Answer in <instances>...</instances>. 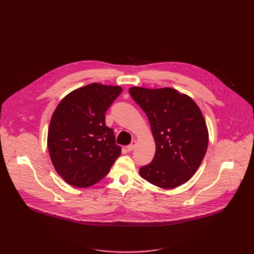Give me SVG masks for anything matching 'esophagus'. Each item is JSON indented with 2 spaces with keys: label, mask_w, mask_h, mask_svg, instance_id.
Here are the masks:
<instances>
[{
  "label": "esophagus",
  "mask_w": 254,
  "mask_h": 254,
  "mask_svg": "<svg viewBox=\"0 0 254 254\" xmlns=\"http://www.w3.org/2000/svg\"><path fill=\"white\" fill-rule=\"evenodd\" d=\"M136 145H137V141H136V140H133L130 145H127V150H128V151H132V150L136 147Z\"/></svg>",
  "instance_id": "obj_1"
}]
</instances>
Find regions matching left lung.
Instances as JSON below:
<instances>
[{
    "instance_id": "obj_1",
    "label": "left lung",
    "mask_w": 254,
    "mask_h": 254,
    "mask_svg": "<svg viewBox=\"0 0 254 254\" xmlns=\"http://www.w3.org/2000/svg\"><path fill=\"white\" fill-rule=\"evenodd\" d=\"M129 93L145 111L155 143L152 161L140 168L145 181L174 189L200 166L208 145V129L196 103L172 88L132 87Z\"/></svg>"
}]
</instances>
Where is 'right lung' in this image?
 <instances>
[{
  "instance_id": "obj_1",
  "label": "right lung",
  "mask_w": 254,
  "mask_h": 254,
  "mask_svg": "<svg viewBox=\"0 0 254 254\" xmlns=\"http://www.w3.org/2000/svg\"><path fill=\"white\" fill-rule=\"evenodd\" d=\"M120 86L92 83L66 95L55 109L48 148L58 174L77 188L91 187L108 174L121 153L106 111L120 95Z\"/></svg>"
}]
</instances>
